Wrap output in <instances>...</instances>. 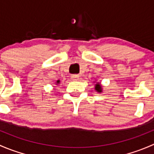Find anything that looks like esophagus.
I'll use <instances>...</instances> for the list:
<instances>
[{"label":"esophagus","mask_w":154,"mask_h":154,"mask_svg":"<svg viewBox=\"0 0 154 154\" xmlns=\"http://www.w3.org/2000/svg\"><path fill=\"white\" fill-rule=\"evenodd\" d=\"M79 77H80L79 74H73V75H71V79L74 80H77L79 79Z\"/></svg>","instance_id":"obj_1"}]
</instances>
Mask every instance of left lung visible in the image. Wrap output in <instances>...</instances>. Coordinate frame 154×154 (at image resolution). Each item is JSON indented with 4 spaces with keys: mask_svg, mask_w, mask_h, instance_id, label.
Returning a JSON list of instances; mask_svg holds the SVG:
<instances>
[{
    "mask_svg": "<svg viewBox=\"0 0 154 154\" xmlns=\"http://www.w3.org/2000/svg\"><path fill=\"white\" fill-rule=\"evenodd\" d=\"M95 90H97L98 92H100V91H101V86L99 84H96L95 85Z\"/></svg>",
    "mask_w": 154,
    "mask_h": 154,
    "instance_id": "obj_1",
    "label": "left lung"
}]
</instances>
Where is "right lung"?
<instances>
[{
	"label": "right lung",
	"instance_id": "1",
	"mask_svg": "<svg viewBox=\"0 0 154 154\" xmlns=\"http://www.w3.org/2000/svg\"><path fill=\"white\" fill-rule=\"evenodd\" d=\"M57 83H60V80H57Z\"/></svg>",
	"mask_w": 154,
	"mask_h": 154
}]
</instances>
